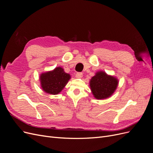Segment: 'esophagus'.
<instances>
[{"label":"esophagus","mask_w":153,"mask_h":153,"mask_svg":"<svg viewBox=\"0 0 153 153\" xmlns=\"http://www.w3.org/2000/svg\"><path fill=\"white\" fill-rule=\"evenodd\" d=\"M76 77L78 78H80L83 76V73H81V72H78L76 73Z\"/></svg>","instance_id":"1"}]
</instances>
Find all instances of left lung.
<instances>
[{"label":"left lung","instance_id":"1","mask_svg":"<svg viewBox=\"0 0 153 153\" xmlns=\"http://www.w3.org/2000/svg\"><path fill=\"white\" fill-rule=\"evenodd\" d=\"M117 80L114 76L107 75L103 71H99L91 78L90 87L92 94L96 99L107 98L116 89Z\"/></svg>","mask_w":153,"mask_h":153}]
</instances>
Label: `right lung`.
Wrapping results in <instances>:
<instances>
[{
	"instance_id": "obj_1",
	"label": "right lung",
	"mask_w": 153,
	"mask_h": 153,
	"mask_svg": "<svg viewBox=\"0 0 153 153\" xmlns=\"http://www.w3.org/2000/svg\"><path fill=\"white\" fill-rule=\"evenodd\" d=\"M70 78V75L64 72L62 68L57 67L52 71L41 74V85L47 93L57 94L64 89Z\"/></svg>"
}]
</instances>
